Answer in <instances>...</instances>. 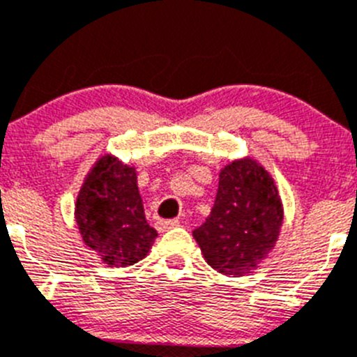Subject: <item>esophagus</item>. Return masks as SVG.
I'll return each instance as SVG.
<instances>
[{
    "instance_id": "34e87169",
    "label": "esophagus",
    "mask_w": 357,
    "mask_h": 357,
    "mask_svg": "<svg viewBox=\"0 0 357 357\" xmlns=\"http://www.w3.org/2000/svg\"><path fill=\"white\" fill-rule=\"evenodd\" d=\"M179 226V220H158V224H156V227H158V231H169L172 229V227H178Z\"/></svg>"
}]
</instances>
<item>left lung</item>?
<instances>
[{
	"instance_id": "8db88e82",
	"label": "left lung",
	"mask_w": 357,
	"mask_h": 357,
	"mask_svg": "<svg viewBox=\"0 0 357 357\" xmlns=\"http://www.w3.org/2000/svg\"><path fill=\"white\" fill-rule=\"evenodd\" d=\"M282 204L271 174L256 160H234L218 174V190L206 222L194 229L208 265L220 274L258 268L278 242Z\"/></svg>"
}]
</instances>
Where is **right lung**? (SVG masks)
Segmentation results:
<instances>
[{
  "label": "right lung",
  "mask_w": 357,
  "mask_h": 357,
  "mask_svg": "<svg viewBox=\"0 0 357 357\" xmlns=\"http://www.w3.org/2000/svg\"><path fill=\"white\" fill-rule=\"evenodd\" d=\"M75 215L85 245L108 266L140 261L158 236L144 215L135 167L112 155L101 156L86 174Z\"/></svg>",
  "instance_id": "1"
}]
</instances>
